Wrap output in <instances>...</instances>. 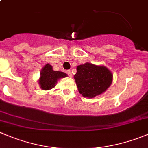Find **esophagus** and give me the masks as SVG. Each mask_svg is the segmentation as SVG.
<instances>
[{"label": "esophagus", "instance_id": "obj_1", "mask_svg": "<svg viewBox=\"0 0 148 148\" xmlns=\"http://www.w3.org/2000/svg\"><path fill=\"white\" fill-rule=\"evenodd\" d=\"M67 74L68 75L69 77L73 76V74H72V73H71V71H70V70H67Z\"/></svg>", "mask_w": 148, "mask_h": 148}]
</instances>
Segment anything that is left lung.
Instances as JSON below:
<instances>
[{
    "label": "left lung",
    "instance_id": "8db88e82",
    "mask_svg": "<svg viewBox=\"0 0 148 148\" xmlns=\"http://www.w3.org/2000/svg\"><path fill=\"white\" fill-rule=\"evenodd\" d=\"M76 69L74 79L78 91L84 97L94 98L100 95L112 84V74L105 66L86 62Z\"/></svg>",
    "mask_w": 148,
    "mask_h": 148
}]
</instances>
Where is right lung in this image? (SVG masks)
Returning a JSON list of instances; mask_svg holds the SVG:
<instances>
[{
    "label": "right lung",
    "mask_w": 148,
    "mask_h": 148,
    "mask_svg": "<svg viewBox=\"0 0 148 148\" xmlns=\"http://www.w3.org/2000/svg\"><path fill=\"white\" fill-rule=\"evenodd\" d=\"M67 75L60 71H54L52 66L46 64L40 70V77L38 80L40 88L43 90H49L54 88L60 78H65Z\"/></svg>",
    "instance_id": "1"
}]
</instances>
